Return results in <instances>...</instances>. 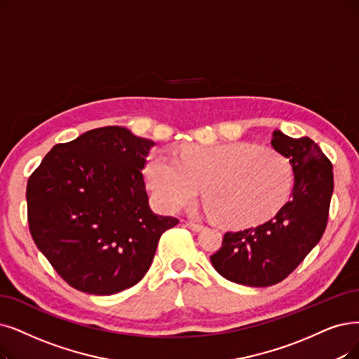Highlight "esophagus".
Masks as SVG:
<instances>
[{
	"label": "esophagus",
	"instance_id": "esophagus-1",
	"mask_svg": "<svg viewBox=\"0 0 359 359\" xmlns=\"http://www.w3.org/2000/svg\"><path fill=\"white\" fill-rule=\"evenodd\" d=\"M185 225H187L191 229V231H196V233L202 231V229L205 228L202 224H194V222H185Z\"/></svg>",
	"mask_w": 359,
	"mask_h": 359
}]
</instances>
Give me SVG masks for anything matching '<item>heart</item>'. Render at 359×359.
Segmentation results:
<instances>
[{"label": "heart", "instance_id": "1", "mask_svg": "<svg viewBox=\"0 0 359 359\" xmlns=\"http://www.w3.org/2000/svg\"><path fill=\"white\" fill-rule=\"evenodd\" d=\"M149 187L168 212L191 206L203 189L210 217L228 226H252L268 221L287 202L293 169L269 149L229 142L187 146L178 159L154 151L146 165Z\"/></svg>", "mask_w": 359, "mask_h": 359}]
</instances>
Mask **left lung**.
I'll list each match as a JSON object with an SVG mask.
<instances>
[{"instance_id": "left-lung-1", "label": "left lung", "mask_w": 359, "mask_h": 359, "mask_svg": "<svg viewBox=\"0 0 359 359\" xmlns=\"http://www.w3.org/2000/svg\"><path fill=\"white\" fill-rule=\"evenodd\" d=\"M271 146L287 157L294 175L290 200L274 218L228 231L210 256L213 268L237 284L268 287L287 277L321 240L333 194V165L308 138L272 133Z\"/></svg>"}]
</instances>
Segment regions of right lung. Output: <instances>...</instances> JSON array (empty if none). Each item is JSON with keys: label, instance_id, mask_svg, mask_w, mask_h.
I'll use <instances>...</instances> for the list:
<instances>
[{"label": "right lung", "instance_id": "right-lung-1", "mask_svg": "<svg viewBox=\"0 0 359 359\" xmlns=\"http://www.w3.org/2000/svg\"><path fill=\"white\" fill-rule=\"evenodd\" d=\"M154 142L103 126L54 146L29 177L32 238L76 290L107 296L149 271L157 243L178 219L149 205L142 169Z\"/></svg>", "mask_w": 359, "mask_h": 359}]
</instances>
